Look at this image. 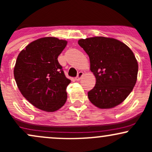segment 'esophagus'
Masks as SVG:
<instances>
[{
    "label": "esophagus",
    "instance_id": "obj_1",
    "mask_svg": "<svg viewBox=\"0 0 152 152\" xmlns=\"http://www.w3.org/2000/svg\"><path fill=\"white\" fill-rule=\"evenodd\" d=\"M83 76V73L82 72V71H80V72H78V74L77 75V76L76 77V81H79L80 79H81L82 76Z\"/></svg>",
    "mask_w": 152,
    "mask_h": 152
}]
</instances>
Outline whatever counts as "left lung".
Here are the masks:
<instances>
[{
	"instance_id": "1",
	"label": "left lung",
	"mask_w": 152,
	"mask_h": 152,
	"mask_svg": "<svg viewBox=\"0 0 152 152\" xmlns=\"http://www.w3.org/2000/svg\"><path fill=\"white\" fill-rule=\"evenodd\" d=\"M78 43L88 54L96 79L88 92L90 102L100 109L123 102L137 79L138 63L132 50L118 40L101 36L80 39Z\"/></svg>"
}]
</instances>
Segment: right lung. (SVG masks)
<instances>
[{"instance_id": "add662e5", "label": "right lung", "mask_w": 152, "mask_h": 152, "mask_svg": "<svg viewBox=\"0 0 152 152\" xmlns=\"http://www.w3.org/2000/svg\"><path fill=\"white\" fill-rule=\"evenodd\" d=\"M66 44L57 38H39L21 50L15 62L13 73L20 93L43 111H57L67 99L66 90L71 80L58 61Z\"/></svg>"}]
</instances>
